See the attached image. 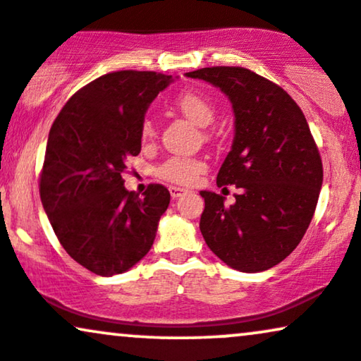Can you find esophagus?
<instances>
[{
	"instance_id": "1",
	"label": "esophagus",
	"mask_w": 361,
	"mask_h": 361,
	"mask_svg": "<svg viewBox=\"0 0 361 361\" xmlns=\"http://www.w3.org/2000/svg\"><path fill=\"white\" fill-rule=\"evenodd\" d=\"M169 190H171V196H172V199H177V197H180L182 194H185V189H182V188H176V185H172V188H169Z\"/></svg>"
}]
</instances>
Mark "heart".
<instances>
[{"instance_id":"1","label":"heart","mask_w":361,"mask_h":361,"mask_svg":"<svg viewBox=\"0 0 361 361\" xmlns=\"http://www.w3.org/2000/svg\"><path fill=\"white\" fill-rule=\"evenodd\" d=\"M173 106L197 126H209L216 116V106L209 97L197 91H182L176 96ZM155 125L150 118H145L140 126V137L143 142L154 138ZM206 171V164L199 159L189 157H171L157 169V176L173 184H192Z\"/></svg>"}]
</instances>
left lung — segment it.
Returning a JSON list of instances; mask_svg holds the SVG:
<instances>
[{"label":"left lung","mask_w":361,"mask_h":361,"mask_svg":"<svg viewBox=\"0 0 361 361\" xmlns=\"http://www.w3.org/2000/svg\"><path fill=\"white\" fill-rule=\"evenodd\" d=\"M185 75L221 89L235 113V138L216 184L236 185L240 194L228 206L219 194L201 190L206 245L240 272L272 269L300 243L323 185L306 116L281 86L245 67H204Z\"/></svg>","instance_id":"left-lung-1"}]
</instances>
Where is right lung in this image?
Returning a JSON list of instances; mask_svg holds the SVG:
<instances>
[{
    "mask_svg": "<svg viewBox=\"0 0 361 361\" xmlns=\"http://www.w3.org/2000/svg\"><path fill=\"white\" fill-rule=\"evenodd\" d=\"M172 75L118 71L67 101L50 128L40 199L69 255L101 277L123 274L147 255L171 194L150 184L142 197L125 188L126 159L142 150L140 126Z\"/></svg>",
    "mask_w": 361,
    "mask_h": 361,
    "instance_id": "obj_1",
    "label": "right lung"
}]
</instances>
